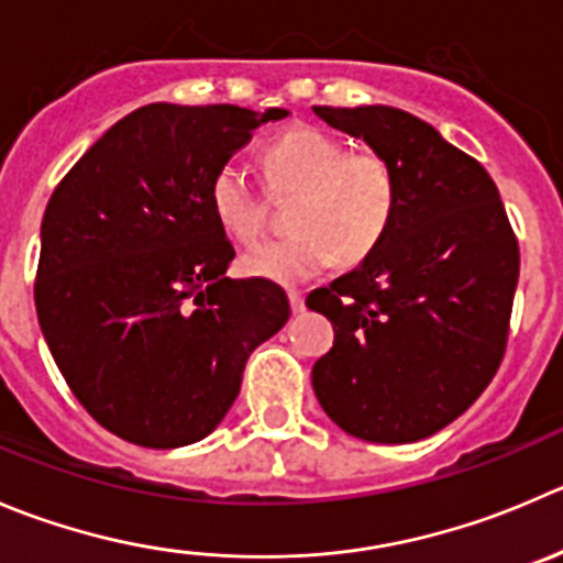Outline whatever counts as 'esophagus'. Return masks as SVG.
<instances>
[{
	"label": "esophagus",
	"instance_id": "1",
	"mask_svg": "<svg viewBox=\"0 0 563 563\" xmlns=\"http://www.w3.org/2000/svg\"><path fill=\"white\" fill-rule=\"evenodd\" d=\"M288 302H291L294 313H302V310H305V297H302V291H288Z\"/></svg>",
	"mask_w": 563,
	"mask_h": 563
}]
</instances>
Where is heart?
Here are the masks:
<instances>
[{"mask_svg":"<svg viewBox=\"0 0 563 563\" xmlns=\"http://www.w3.org/2000/svg\"><path fill=\"white\" fill-rule=\"evenodd\" d=\"M272 195H297L291 206L294 233L242 255L250 277L297 286L341 255L357 264L385 239L398 203L390 162L368 148L349 151L343 140L294 125L266 151ZM209 203L228 236L258 242L269 228V195L247 167L225 162L209 184Z\"/></svg>","mask_w":563,"mask_h":563,"instance_id":"b5f03b06","label":"heart"}]
</instances>
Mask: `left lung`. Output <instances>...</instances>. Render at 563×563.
<instances>
[{
	"mask_svg": "<svg viewBox=\"0 0 563 563\" xmlns=\"http://www.w3.org/2000/svg\"><path fill=\"white\" fill-rule=\"evenodd\" d=\"M396 173L398 203L374 253L305 305L335 341L313 365L321 409L368 443L449 427L493 382L509 338L520 247L489 173L396 107H313Z\"/></svg>",
	"mask_w": 563,
	"mask_h": 563,
	"instance_id": "obj_1",
	"label": "left lung"
}]
</instances>
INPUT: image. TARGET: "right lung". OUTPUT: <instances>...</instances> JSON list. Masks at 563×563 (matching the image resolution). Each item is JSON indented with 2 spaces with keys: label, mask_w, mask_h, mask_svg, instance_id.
<instances>
[{
  "label": "right lung",
  "mask_w": 563,
  "mask_h": 563,
  "mask_svg": "<svg viewBox=\"0 0 563 563\" xmlns=\"http://www.w3.org/2000/svg\"><path fill=\"white\" fill-rule=\"evenodd\" d=\"M288 109H134L57 184L41 225L35 308L81 407L145 449L203 440L247 357L291 316L280 286L225 275L236 250L209 203L214 173Z\"/></svg>",
  "instance_id": "obj_1"
}]
</instances>
